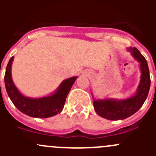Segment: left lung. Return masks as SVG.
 I'll list each match as a JSON object with an SVG mask.
<instances>
[{
  "label": "left lung",
  "instance_id": "left-lung-1",
  "mask_svg": "<svg viewBox=\"0 0 156 156\" xmlns=\"http://www.w3.org/2000/svg\"><path fill=\"white\" fill-rule=\"evenodd\" d=\"M128 50L140 65V83L136 94L126 100H94V107L96 112L108 120H123L131 116L143 106L149 94L150 76L146 59L136 48H130Z\"/></svg>",
  "mask_w": 156,
  "mask_h": 156
}]
</instances>
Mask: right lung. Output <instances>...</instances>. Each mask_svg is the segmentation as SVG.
<instances>
[{
    "mask_svg": "<svg viewBox=\"0 0 156 156\" xmlns=\"http://www.w3.org/2000/svg\"><path fill=\"white\" fill-rule=\"evenodd\" d=\"M12 60L13 56L10 58L7 66L4 83L7 94L14 106L24 114L34 118L45 119L60 113L63 109L67 95L78 77H72L62 81L57 90L52 95L42 98H29L21 94L14 85L11 76Z\"/></svg>",
    "mask_w": 156,
    "mask_h": 156,
    "instance_id": "1",
    "label": "right lung"
}]
</instances>
